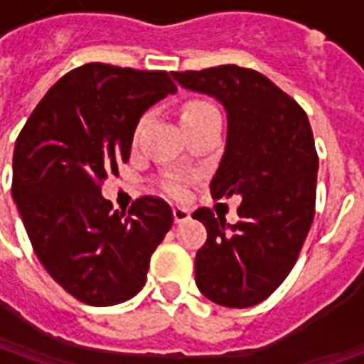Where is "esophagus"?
Returning <instances> with one entry per match:
<instances>
[{
    "label": "esophagus",
    "instance_id": "obj_1",
    "mask_svg": "<svg viewBox=\"0 0 364 364\" xmlns=\"http://www.w3.org/2000/svg\"><path fill=\"white\" fill-rule=\"evenodd\" d=\"M172 215H174V223H186L190 218V210L188 208H184V206H176L174 210H172Z\"/></svg>",
    "mask_w": 364,
    "mask_h": 364
}]
</instances>
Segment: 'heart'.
<instances>
[{"mask_svg": "<svg viewBox=\"0 0 364 364\" xmlns=\"http://www.w3.org/2000/svg\"><path fill=\"white\" fill-rule=\"evenodd\" d=\"M210 111H215V109L208 105V103H203V101H190V103H186V105L182 107V111H180V121H182V125H184V123H190V121L203 117V115L210 113ZM146 121L147 117H141V119H139L137 127H135V135H139V132H141L144 125H146ZM170 192L182 194V192H184V184H182L180 180H172V182H170Z\"/></svg>", "mask_w": 364, "mask_h": 364, "instance_id": "b5f03b06", "label": "heart"}]
</instances>
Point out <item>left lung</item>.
I'll return each instance as SVG.
<instances>
[{"label":"left lung","instance_id":"obj_1","mask_svg":"<svg viewBox=\"0 0 364 364\" xmlns=\"http://www.w3.org/2000/svg\"><path fill=\"white\" fill-rule=\"evenodd\" d=\"M172 77L225 109L227 141L210 192L241 196L235 225L208 208L192 215L208 232L194 259L196 286L218 306H255L291 272L314 218L318 156L310 121L269 78L237 64Z\"/></svg>","mask_w":364,"mask_h":364}]
</instances>
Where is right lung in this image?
Here are the masks:
<instances>
[{
    "mask_svg": "<svg viewBox=\"0 0 364 364\" xmlns=\"http://www.w3.org/2000/svg\"><path fill=\"white\" fill-rule=\"evenodd\" d=\"M172 92L161 70L85 64L44 95L16 141L11 196L21 223L50 277L82 304L133 298L172 227L160 198H137L125 215L101 194L129 160L141 115Z\"/></svg>",
    "mask_w": 364,
    "mask_h": 364,
    "instance_id": "right-lung-1",
    "label": "right lung"
}]
</instances>
